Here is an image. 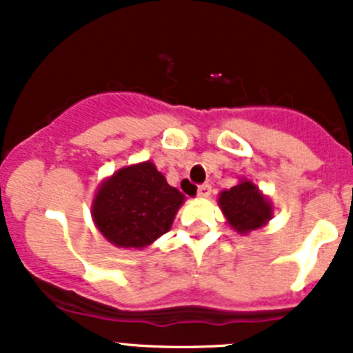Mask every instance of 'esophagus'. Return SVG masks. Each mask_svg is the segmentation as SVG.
<instances>
[{
  "label": "esophagus",
  "instance_id": "esophagus-1",
  "mask_svg": "<svg viewBox=\"0 0 353 353\" xmlns=\"http://www.w3.org/2000/svg\"><path fill=\"white\" fill-rule=\"evenodd\" d=\"M212 192V187L210 183H201V185L198 187V196L199 198H208Z\"/></svg>",
  "mask_w": 353,
  "mask_h": 353
}]
</instances>
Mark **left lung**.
Listing matches in <instances>:
<instances>
[{
    "instance_id": "1",
    "label": "left lung",
    "mask_w": 353,
    "mask_h": 353,
    "mask_svg": "<svg viewBox=\"0 0 353 353\" xmlns=\"http://www.w3.org/2000/svg\"><path fill=\"white\" fill-rule=\"evenodd\" d=\"M219 205L228 223L239 233H249L263 226L272 217V207L254 183L240 182L230 191H223Z\"/></svg>"
}]
</instances>
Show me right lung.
Listing matches in <instances>:
<instances>
[{
    "mask_svg": "<svg viewBox=\"0 0 353 353\" xmlns=\"http://www.w3.org/2000/svg\"><path fill=\"white\" fill-rule=\"evenodd\" d=\"M183 194L152 162L129 166L102 182L93 199V221L118 248H145L168 232Z\"/></svg>",
    "mask_w": 353,
    "mask_h": 353,
    "instance_id": "1",
    "label": "right lung"
}]
</instances>
